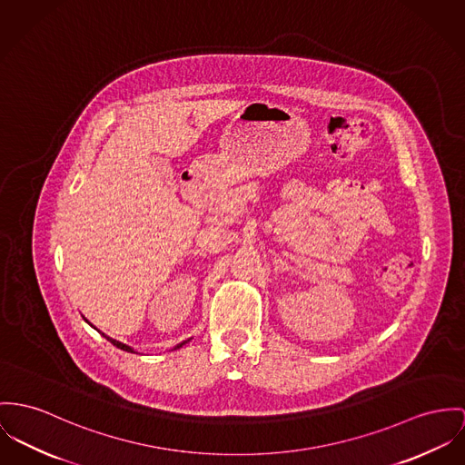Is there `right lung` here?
Returning a JSON list of instances; mask_svg holds the SVG:
<instances>
[{
  "mask_svg": "<svg viewBox=\"0 0 465 465\" xmlns=\"http://www.w3.org/2000/svg\"><path fill=\"white\" fill-rule=\"evenodd\" d=\"M84 321H86V319H84ZM88 322V321H86ZM88 323H90V322H88ZM90 325H92V323H90ZM103 336H104V338H106L107 341H111V343H113V345H114V347H116V349H120V351H125V352H134V349H131V347H129V345H125V343H120V341H116V340H113V338H109V336H106V334H104V332H103ZM187 341H189V340H187ZM187 341H182V343H179V345H177V347H175V349H180V347H182V345H185V343H187Z\"/></svg>",
  "mask_w": 465,
  "mask_h": 465,
  "instance_id": "obj_1",
  "label": "right lung"
}]
</instances>
